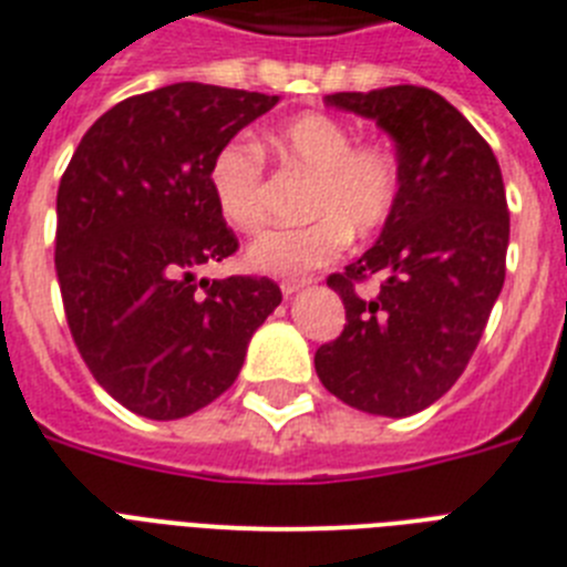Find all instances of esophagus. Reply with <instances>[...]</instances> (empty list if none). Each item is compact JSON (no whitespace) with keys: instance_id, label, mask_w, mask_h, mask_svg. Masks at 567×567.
<instances>
[{"instance_id":"esophagus-1","label":"esophagus","mask_w":567,"mask_h":567,"mask_svg":"<svg viewBox=\"0 0 567 567\" xmlns=\"http://www.w3.org/2000/svg\"><path fill=\"white\" fill-rule=\"evenodd\" d=\"M305 279H282V282H279V288H282V296L285 299H288V296H293V293H299V290L305 288Z\"/></svg>"}]
</instances>
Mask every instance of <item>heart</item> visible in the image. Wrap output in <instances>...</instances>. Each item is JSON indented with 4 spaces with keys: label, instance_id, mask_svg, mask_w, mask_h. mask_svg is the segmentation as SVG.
<instances>
[{
    "label": "heart",
    "instance_id": "obj_1",
    "mask_svg": "<svg viewBox=\"0 0 567 567\" xmlns=\"http://www.w3.org/2000/svg\"><path fill=\"white\" fill-rule=\"evenodd\" d=\"M285 169L310 175L305 192V226L277 228L254 239L246 251L251 271L299 279L324 268L344 251L350 234L370 237L401 197V166L381 144H355V132L341 121L305 112L271 137ZM214 206L234 231L254 234L265 223L262 150L251 137H231L208 163Z\"/></svg>",
    "mask_w": 567,
    "mask_h": 567
}]
</instances>
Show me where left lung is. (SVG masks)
Instances as JSON below:
<instances>
[{"label": "left lung", "mask_w": 567, "mask_h": 567, "mask_svg": "<svg viewBox=\"0 0 567 567\" xmlns=\"http://www.w3.org/2000/svg\"><path fill=\"white\" fill-rule=\"evenodd\" d=\"M336 110L395 141L401 197L381 237L328 279L347 324L316 350V375L347 406L406 417L461 379L506 279V186L492 146L426 86L336 93ZM382 277L380 293L355 281Z\"/></svg>", "instance_id": "1"}]
</instances>
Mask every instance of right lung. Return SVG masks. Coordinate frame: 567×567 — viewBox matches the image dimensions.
I'll return each instance as SVG.
<instances>
[{
	"instance_id": "add662e5",
	"label": "right lung",
	"mask_w": 567,
	"mask_h": 567,
	"mask_svg": "<svg viewBox=\"0 0 567 567\" xmlns=\"http://www.w3.org/2000/svg\"><path fill=\"white\" fill-rule=\"evenodd\" d=\"M279 95L181 84L104 112L55 197V274L81 359L118 404L175 421L220 398L282 302L268 277L197 279L237 251L208 163Z\"/></svg>"
}]
</instances>
